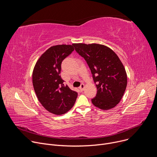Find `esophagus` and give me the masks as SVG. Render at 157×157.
<instances>
[{
    "label": "esophagus",
    "mask_w": 157,
    "mask_h": 157,
    "mask_svg": "<svg viewBox=\"0 0 157 157\" xmlns=\"http://www.w3.org/2000/svg\"><path fill=\"white\" fill-rule=\"evenodd\" d=\"M84 87H85V86H84V84L82 83V84H81L80 87H79L80 90H81V91H83V90H84Z\"/></svg>",
    "instance_id": "34e87169"
}]
</instances>
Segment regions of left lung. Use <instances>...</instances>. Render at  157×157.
<instances>
[{"mask_svg": "<svg viewBox=\"0 0 157 157\" xmlns=\"http://www.w3.org/2000/svg\"><path fill=\"white\" fill-rule=\"evenodd\" d=\"M73 45L88 64L97 87L98 92L91 99L92 103L102 110L116 106L127 84L126 71L118 56L102 44L75 43Z\"/></svg>", "mask_w": 157, "mask_h": 157, "instance_id": "left-lung-1", "label": "left lung"}]
</instances>
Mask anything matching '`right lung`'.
Masks as SVG:
<instances>
[{"label":"right lung","mask_w":157,"mask_h":157,"mask_svg":"<svg viewBox=\"0 0 157 157\" xmlns=\"http://www.w3.org/2000/svg\"><path fill=\"white\" fill-rule=\"evenodd\" d=\"M74 44L53 46L37 61L32 81L38 101L48 111L61 115L74 105L78 93L64 85L60 73L62 61L75 50Z\"/></svg>","instance_id":"right-lung-1"}]
</instances>
